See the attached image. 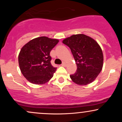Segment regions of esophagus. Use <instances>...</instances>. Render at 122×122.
Returning a JSON list of instances; mask_svg holds the SVG:
<instances>
[{
    "mask_svg": "<svg viewBox=\"0 0 122 122\" xmlns=\"http://www.w3.org/2000/svg\"><path fill=\"white\" fill-rule=\"evenodd\" d=\"M61 66H66V63L65 62H63L62 64H61Z\"/></svg>",
    "mask_w": 122,
    "mask_h": 122,
    "instance_id": "esophagus-1",
    "label": "esophagus"
}]
</instances>
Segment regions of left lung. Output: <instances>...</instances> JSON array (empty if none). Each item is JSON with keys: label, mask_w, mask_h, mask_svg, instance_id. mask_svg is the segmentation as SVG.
I'll list each match as a JSON object with an SVG mask.
<instances>
[{"label": "left lung", "mask_w": 122, "mask_h": 122, "mask_svg": "<svg viewBox=\"0 0 122 122\" xmlns=\"http://www.w3.org/2000/svg\"><path fill=\"white\" fill-rule=\"evenodd\" d=\"M71 49L77 65V71L70 75L78 85L91 83L101 72L103 65V51L96 41L84 34L73 35L63 40Z\"/></svg>", "instance_id": "1"}]
</instances>
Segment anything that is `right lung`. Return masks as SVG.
Listing matches in <instances>:
<instances>
[{"label":"right lung","instance_id":"obj_1","mask_svg":"<svg viewBox=\"0 0 122 122\" xmlns=\"http://www.w3.org/2000/svg\"><path fill=\"white\" fill-rule=\"evenodd\" d=\"M58 40L40 37L30 41L21 49L18 56L22 75L34 84H43L52 78L57 68L53 66L50 53Z\"/></svg>","mask_w":122,"mask_h":122}]
</instances>
